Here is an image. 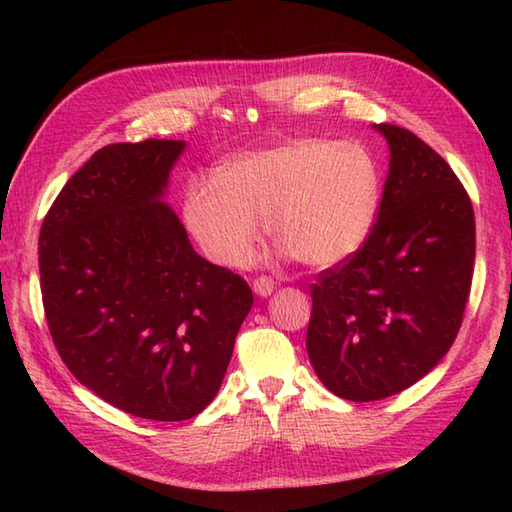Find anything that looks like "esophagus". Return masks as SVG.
<instances>
[{"label": "esophagus", "instance_id": "1", "mask_svg": "<svg viewBox=\"0 0 512 512\" xmlns=\"http://www.w3.org/2000/svg\"><path fill=\"white\" fill-rule=\"evenodd\" d=\"M253 290H255L257 297H270V295H273V290H275V281L270 277H259V279L253 281Z\"/></svg>", "mask_w": 512, "mask_h": 512}]
</instances>
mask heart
I'll use <instances>...</instances> for the list:
<instances>
[{
	"label": "heart",
	"mask_w": 512,
	"mask_h": 512,
	"mask_svg": "<svg viewBox=\"0 0 512 512\" xmlns=\"http://www.w3.org/2000/svg\"><path fill=\"white\" fill-rule=\"evenodd\" d=\"M376 162L356 143L295 138L226 160L220 178H195L182 215L202 253L244 268L262 224L301 264L330 268L365 244L378 213Z\"/></svg>",
	"instance_id": "obj_1"
}]
</instances>
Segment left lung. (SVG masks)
<instances>
[{"instance_id":"left-lung-1","label":"left lung","mask_w":512,"mask_h":512,"mask_svg":"<svg viewBox=\"0 0 512 512\" xmlns=\"http://www.w3.org/2000/svg\"><path fill=\"white\" fill-rule=\"evenodd\" d=\"M372 233L345 264L312 284L306 347L332 394L383 400L418 383L462 325L475 262L473 204L453 169L396 125Z\"/></svg>"}]
</instances>
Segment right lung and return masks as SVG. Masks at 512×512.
<instances>
[{"label":"right lung","mask_w":512,"mask_h":512,"mask_svg":"<svg viewBox=\"0 0 512 512\" xmlns=\"http://www.w3.org/2000/svg\"><path fill=\"white\" fill-rule=\"evenodd\" d=\"M184 140L107 145L61 189L39 235L43 308L74 378L136 418L209 405L253 308L246 281L195 253L165 202Z\"/></svg>","instance_id":"1"}]
</instances>
